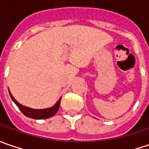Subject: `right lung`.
Masks as SVG:
<instances>
[{"mask_svg": "<svg viewBox=\"0 0 149 149\" xmlns=\"http://www.w3.org/2000/svg\"><path fill=\"white\" fill-rule=\"evenodd\" d=\"M9 94L10 95L11 100L14 101V103L17 105L19 108L20 111L22 112L23 114H25L26 117L31 118H35V119H41V118H49L54 116V114L57 113L59 108H60V100L61 99L59 100V101L54 104L53 107L49 108V109H31V108H27L26 106L21 105L19 104L16 100H15L14 97L10 94V92L9 91Z\"/></svg>", "mask_w": 149, "mask_h": 149, "instance_id": "obj_1", "label": "right lung"}]
</instances>
